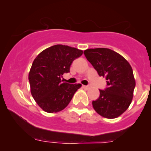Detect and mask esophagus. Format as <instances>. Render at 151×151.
<instances>
[{
    "mask_svg": "<svg viewBox=\"0 0 151 151\" xmlns=\"http://www.w3.org/2000/svg\"><path fill=\"white\" fill-rule=\"evenodd\" d=\"M83 88H84V89H86V90H87V89L90 88V86H84V85H83Z\"/></svg>",
    "mask_w": 151,
    "mask_h": 151,
    "instance_id": "34e87169",
    "label": "esophagus"
}]
</instances>
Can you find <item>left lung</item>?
<instances>
[{
  "instance_id": "left-lung-1",
  "label": "left lung",
  "mask_w": 151,
  "mask_h": 151,
  "mask_svg": "<svg viewBox=\"0 0 151 151\" xmlns=\"http://www.w3.org/2000/svg\"><path fill=\"white\" fill-rule=\"evenodd\" d=\"M83 53L98 74L106 80L107 87L99 90V97L93 101V109L106 119L119 117L130 106L135 87L130 64L109 48H88Z\"/></svg>"
}]
</instances>
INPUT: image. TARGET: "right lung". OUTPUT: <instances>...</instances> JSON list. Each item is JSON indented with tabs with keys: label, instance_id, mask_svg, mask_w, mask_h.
Here are the masks:
<instances>
[{
	"label": "right lung",
	"instance_id": "add662e5",
	"mask_svg": "<svg viewBox=\"0 0 151 151\" xmlns=\"http://www.w3.org/2000/svg\"><path fill=\"white\" fill-rule=\"evenodd\" d=\"M76 48L55 45L40 52L34 59L29 81L32 97L45 112H60L69 104L81 84L64 83L61 77L70 72L73 61L82 55Z\"/></svg>",
	"mask_w": 151,
	"mask_h": 151
}]
</instances>
